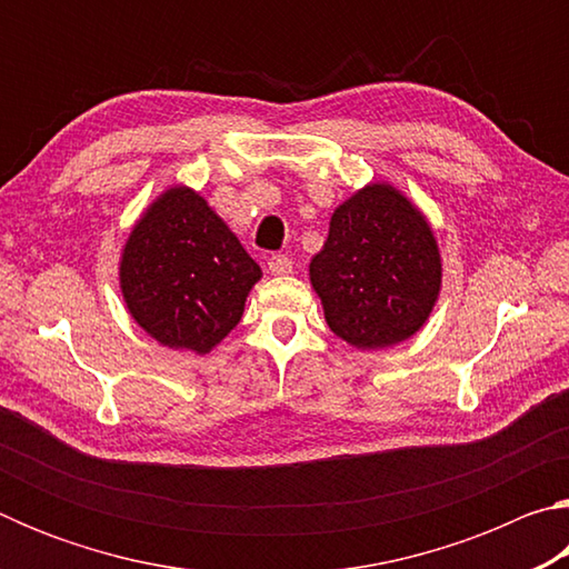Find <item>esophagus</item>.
<instances>
[{
  "instance_id": "1",
  "label": "esophagus",
  "mask_w": 569,
  "mask_h": 569,
  "mask_svg": "<svg viewBox=\"0 0 569 569\" xmlns=\"http://www.w3.org/2000/svg\"><path fill=\"white\" fill-rule=\"evenodd\" d=\"M293 271V261L288 256H271L268 258V273L271 276H288Z\"/></svg>"
}]
</instances>
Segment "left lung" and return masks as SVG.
Wrapping results in <instances>:
<instances>
[{"instance_id":"1","label":"left lung","mask_w":569,"mask_h":569,"mask_svg":"<svg viewBox=\"0 0 569 569\" xmlns=\"http://www.w3.org/2000/svg\"><path fill=\"white\" fill-rule=\"evenodd\" d=\"M308 276L339 339L361 351L387 349L427 323L441 256L421 210L389 182H371L333 210Z\"/></svg>"}]
</instances>
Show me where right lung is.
Instances as JSON below:
<instances>
[{
	"label": "right lung",
	"mask_w": 569,
	"mask_h": 569,
	"mask_svg": "<svg viewBox=\"0 0 569 569\" xmlns=\"http://www.w3.org/2000/svg\"><path fill=\"white\" fill-rule=\"evenodd\" d=\"M261 266L196 190L162 192L122 248L128 311L170 349L208 353L236 329Z\"/></svg>",
	"instance_id": "add662e5"
}]
</instances>
